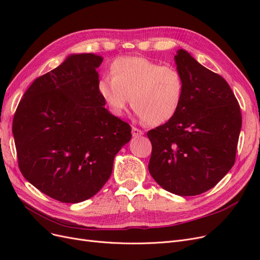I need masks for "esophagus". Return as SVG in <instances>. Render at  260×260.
<instances>
[{
	"instance_id": "esophagus-1",
	"label": "esophagus",
	"mask_w": 260,
	"mask_h": 260,
	"mask_svg": "<svg viewBox=\"0 0 260 260\" xmlns=\"http://www.w3.org/2000/svg\"><path fill=\"white\" fill-rule=\"evenodd\" d=\"M132 136H133V137H141V136H143V131L138 129V128H136V127H132Z\"/></svg>"
}]
</instances>
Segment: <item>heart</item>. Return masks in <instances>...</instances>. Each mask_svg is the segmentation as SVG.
Wrapping results in <instances>:
<instances>
[{
  "instance_id": "1",
  "label": "heart",
  "mask_w": 260,
  "mask_h": 260,
  "mask_svg": "<svg viewBox=\"0 0 260 260\" xmlns=\"http://www.w3.org/2000/svg\"><path fill=\"white\" fill-rule=\"evenodd\" d=\"M112 77L98 81V92L109 112L122 115L129 103L149 124H161L176 116L184 96V79L175 67L144 57H119L111 66Z\"/></svg>"
}]
</instances>
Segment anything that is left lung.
Returning a JSON list of instances; mask_svg holds the SVG:
<instances>
[{
	"instance_id": "obj_1",
	"label": "left lung",
	"mask_w": 260,
	"mask_h": 260,
	"mask_svg": "<svg viewBox=\"0 0 260 260\" xmlns=\"http://www.w3.org/2000/svg\"><path fill=\"white\" fill-rule=\"evenodd\" d=\"M175 61L184 96L172 119L147 132L153 147L148 171L166 191L193 196L214 187L232 168L242 116L221 76L182 49Z\"/></svg>"
}]
</instances>
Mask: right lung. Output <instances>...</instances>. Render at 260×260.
<instances>
[{"label":"right lung","mask_w":260,"mask_h":260,"mask_svg":"<svg viewBox=\"0 0 260 260\" xmlns=\"http://www.w3.org/2000/svg\"><path fill=\"white\" fill-rule=\"evenodd\" d=\"M103 57L72 54L23 94L13 120L22 176L62 203L95 195L114 158L131 139L130 125L104 107L96 68Z\"/></svg>","instance_id":"add662e5"}]
</instances>
